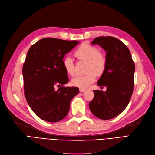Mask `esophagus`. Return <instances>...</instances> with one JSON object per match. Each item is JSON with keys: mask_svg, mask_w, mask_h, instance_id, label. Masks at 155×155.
I'll return each instance as SVG.
<instances>
[{"mask_svg": "<svg viewBox=\"0 0 155 155\" xmlns=\"http://www.w3.org/2000/svg\"><path fill=\"white\" fill-rule=\"evenodd\" d=\"M79 91H80V92L83 93V92H84V91H85V89H82V88H81V89H79Z\"/></svg>", "mask_w": 155, "mask_h": 155, "instance_id": "1", "label": "esophagus"}]
</instances>
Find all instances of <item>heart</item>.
I'll return each mask as SVG.
<instances>
[{
    "label": "heart",
    "instance_id": "b5f03b06",
    "mask_svg": "<svg viewBox=\"0 0 155 155\" xmlns=\"http://www.w3.org/2000/svg\"><path fill=\"white\" fill-rule=\"evenodd\" d=\"M78 60L87 61L86 74L84 75H77L71 80V84L74 86L85 89L94 82L96 75H100L105 70L107 61L104 54L100 52L99 49L87 43H83L75 50L74 53ZM63 66L66 72L73 75L74 74V62L70 57H66L63 59Z\"/></svg>",
    "mask_w": 155,
    "mask_h": 155
}]
</instances>
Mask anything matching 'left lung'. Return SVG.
Instances as JSON below:
<instances>
[{
  "label": "left lung",
  "mask_w": 155,
  "mask_h": 155,
  "mask_svg": "<svg viewBox=\"0 0 155 155\" xmlns=\"http://www.w3.org/2000/svg\"><path fill=\"white\" fill-rule=\"evenodd\" d=\"M91 45H100L107 52L105 70L97 82L107 90H94V98L89 107L96 117L110 119L121 114L129 104L134 91L135 64L128 48L116 38L98 37Z\"/></svg>",
  "instance_id": "8db88e82"
}]
</instances>
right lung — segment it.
I'll use <instances>...</instances> for the list:
<instances>
[{
	"instance_id": "add662e5",
	"label": "right lung",
	"mask_w": 155,
	"mask_h": 155,
	"mask_svg": "<svg viewBox=\"0 0 155 155\" xmlns=\"http://www.w3.org/2000/svg\"><path fill=\"white\" fill-rule=\"evenodd\" d=\"M78 43L74 40L45 38L28 51L22 70L24 94L32 111L45 121L55 123L64 119L71 100L78 94L77 87L55 89V85L68 82L63 59Z\"/></svg>"
}]
</instances>
